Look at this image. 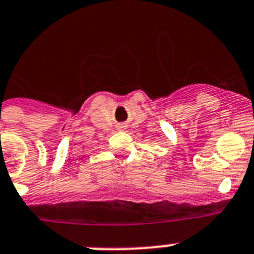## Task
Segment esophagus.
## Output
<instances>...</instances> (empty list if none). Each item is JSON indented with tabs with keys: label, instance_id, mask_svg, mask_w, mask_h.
Returning a JSON list of instances; mask_svg holds the SVG:
<instances>
[{
	"label": "esophagus",
	"instance_id": "34e87169",
	"mask_svg": "<svg viewBox=\"0 0 254 254\" xmlns=\"http://www.w3.org/2000/svg\"><path fill=\"white\" fill-rule=\"evenodd\" d=\"M117 129H119V130H124V129H125V125L120 124V125H117Z\"/></svg>",
	"mask_w": 254,
	"mask_h": 254
}]
</instances>
